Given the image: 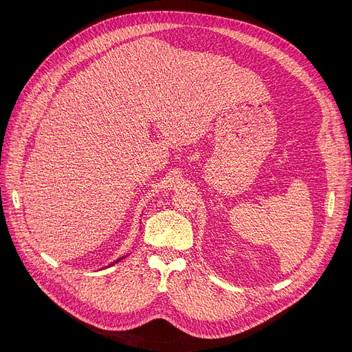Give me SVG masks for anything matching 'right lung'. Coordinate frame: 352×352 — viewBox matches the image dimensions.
Instances as JSON below:
<instances>
[{
    "label": "right lung",
    "instance_id": "1",
    "mask_svg": "<svg viewBox=\"0 0 352 352\" xmlns=\"http://www.w3.org/2000/svg\"><path fill=\"white\" fill-rule=\"evenodd\" d=\"M125 256H128V255H124V256H120V258H117V260H116V261H114V263H111V264H109V265H107V267H111V265H114V264H117V263H120V261H121V260H124V258H125Z\"/></svg>",
    "mask_w": 352,
    "mask_h": 352
}]
</instances>
